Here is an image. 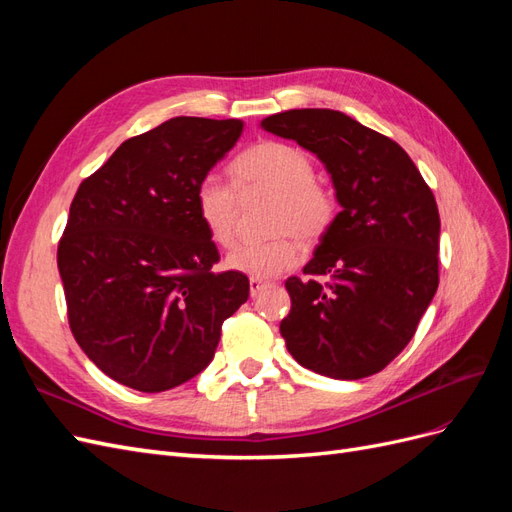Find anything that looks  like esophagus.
<instances>
[{"label": "esophagus", "mask_w": 512, "mask_h": 512, "mask_svg": "<svg viewBox=\"0 0 512 512\" xmlns=\"http://www.w3.org/2000/svg\"><path fill=\"white\" fill-rule=\"evenodd\" d=\"M269 286V282H265V280H256V277H252L250 280V294L252 297H258V294L265 290Z\"/></svg>", "instance_id": "obj_1"}]
</instances>
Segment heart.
<instances>
[{"label":"heart","mask_w":512,"mask_h":512,"mask_svg":"<svg viewBox=\"0 0 512 512\" xmlns=\"http://www.w3.org/2000/svg\"><path fill=\"white\" fill-rule=\"evenodd\" d=\"M232 191L220 177L207 175L194 190V211L213 243L222 247L235 241L237 194L271 192L273 230L277 235L265 241H245L226 256L230 271L245 273L256 280H271L299 265L305 241L324 237L335 220V198L318 183L309 153L290 143L265 141L243 151L228 166Z\"/></svg>","instance_id":"obj_1"}]
</instances>
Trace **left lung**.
Returning <instances> with one entry per match:
<instances>
[{
	"label": "left lung",
	"mask_w": 512,
	"mask_h": 512,
	"mask_svg": "<svg viewBox=\"0 0 512 512\" xmlns=\"http://www.w3.org/2000/svg\"><path fill=\"white\" fill-rule=\"evenodd\" d=\"M260 128L316 153L342 207L303 269L307 280L286 282V348L320 376L378 374L438 290L436 198L404 149L339 111L292 108Z\"/></svg>",
	"instance_id": "left-lung-1"
}]
</instances>
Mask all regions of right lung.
Wrapping results in <instances>:
<instances>
[{"label": "right lung", "instance_id": "add662e5", "mask_svg": "<svg viewBox=\"0 0 512 512\" xmlns=\"http://www.w3.org/2000/svg\"><path fill=\"white\" fill-rule=\"evenodd\" d=\"M241 132V119L173 117L79 185L57 267L76 344L119 384L160 393L188 382L250 297L243 273L213 271L218 247L194 211L198 181Z\"/></svg>", "mask_w": 512, "mask_h": 512}]
</instances>
